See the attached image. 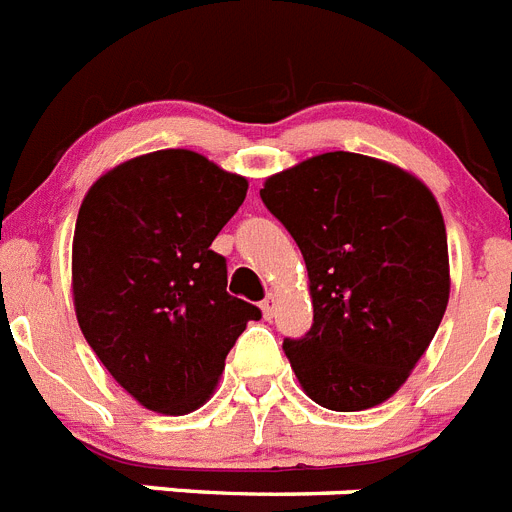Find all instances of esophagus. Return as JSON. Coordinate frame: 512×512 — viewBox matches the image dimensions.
Here are the masks:
<instances>
[{
    "label": "esophagus",
    "instance_id": "34e87169",
    "mask_svg": "<svg viewBox=\"0 0 512 512\" xmlns=\"http://www.w3.org/2000/svg\"><path fill=\"white\" fill-rule=\"evenodd\" d=\"M261 313H264L266 321H272L274 313H277V295H266V298L261 300Z\"/></svg>",
    "mask_w": 512,
    "mask_h": 512
}]
</instances>
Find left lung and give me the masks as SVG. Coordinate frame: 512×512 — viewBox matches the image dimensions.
Returning <instances> with one entry per match:
<instances>
[{"instance_id": "8db88e82", "label": "left lung", "mask_w": 512, "mask_h": 512, "mask_svg": "<svg viewBox=\"0 0 512 512\" xmlns=\"http://www.w3.org/2000/svg\"><path fill=\"white\" fill-rule=\"evenodd\" d=\"M261 199L308 269L313 326L282 344L303 391L334 412L388 401L430 347L451 295L432 191L378 157L323 152L266 178Z\"/></svg>"}]
</instances>
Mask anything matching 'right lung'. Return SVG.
I'll return each instance as SVG.
<instances>
[{
    "mask_svg": "<svg viewBox=\"0 0 512 512\" xmlns=\"http://www.w3.org/2000/svg\"><path fill=\"white\" fill-rule=\"evenodd\" d=\"M248 181L191 150L106 170L82 199L72 240L77 323L113 381L144 409L189 414L209 401L256 305L227 295L212 240Z\"/></svg>",
    "mask_w": 512,
    "mask_h": 512,
    "instance_id": "add662e5",
    "label": "right lung"
}]
</instances>
